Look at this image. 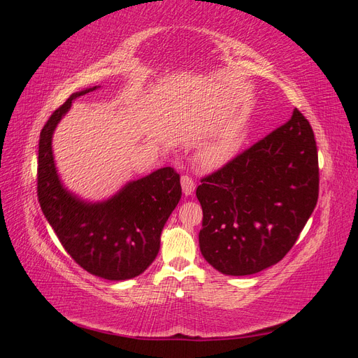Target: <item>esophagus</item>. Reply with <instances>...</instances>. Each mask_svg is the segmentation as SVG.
<instances>
[{
    "instance_id": "1",
    "label": "esophagus",
    "mask_w": 358,
    "mask_h": 358,
    "mask_svg": "<svg viewBox=\"0 0 358 358\" xmlns=\"http://www.w3.org/2000/svg\"><path fill=\"white\" fill-rule=\"evenodd\" d=\"M180 183H182V191L185 196H191L194 189H196V182H194V179L188 175H183L180 178Z\"/></svg>"
}]
</instances>
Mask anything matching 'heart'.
<instances>
[{
	"mask_svg": "<svg viewBox=\"0 0 358 358\" xmlns=\"http://www.w3.org/2000/svg\"><path fill=\"white\" fill-rule=\"evenodd\" d=\"M239 146V136L231 128H227L218 134L212 136L208 142L200 148V161L204 166L215 167L221 166L230 159L234 150Z\"/></svg>",
	"mask_w": 358,
	"mask_h": 358,
	"instance_id": "heart-1",
	"label": "heart"
}]
</instances>
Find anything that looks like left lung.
<instances>
[{
	"mask_svg": "<svg viewBox=\"0 0 358 358\" xmlns=\"http://www.w3.org/2000/svg\"><path fill=\"white\" fill-rule=\"evenodd\" d=\"M318 192L315 136L294 109L284 125L201 178L196 196L206 262L231 276L276 264L299 239Z\"/></svg>",
	"mask_w": 358,
	"mask_h": 358,
	"instance_id": "1",
	"label": "left lung"
}]
</instances>
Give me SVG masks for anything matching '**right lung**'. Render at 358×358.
Here are the masks:
<instances>
[{
	"label": "right lung",
	"instance_id": "obj_1",
	"mask_svg": "<svg viewBox=\"0 0 358 358\" xmlns=\"http://www.w3.org/2000/svg\"><path fill=\"white\" fill-rule=\"evenodd\" d=\"M73 94L41 128L37 162L40 208L64 249L86 272L110 280L143 273L159 251V236L180 197V176L173 167L129 182L104 203H85L62 188L52 155V134Z\"/></svg>",
	"mask_w": 358,
	"mask_h": 358
}]
</instances>
